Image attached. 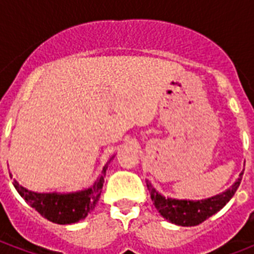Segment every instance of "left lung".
Returning <instances> with one entry per match:
<instances>
[{
  "mask_svg": "<svg viewBox=\"0 0 254 254\" xmlns=\"http://www.w3.org/2000/svg\"><path fill=\"white\" fill-rule=\"evenodd\" d=\"M241 179H243V173L240 174V178L237 179L236 183L231 189L227 190L225 192L204 199V200L196 201L175 200V199H170V197L166 199L161 193L157 192L149 182H146V185L155 208L158 209L159 213L165 219H167L174 224L192 227V225L200 224L204 220H207L209 216L215 215L217 211H220L232 199L236 190L240 186Z\"/></svg>",
  "mask_w": 254,
  "mask_h": 254,
  "instance_id": "left-lung-1",
  "label": "left lung"
}]
</instances>
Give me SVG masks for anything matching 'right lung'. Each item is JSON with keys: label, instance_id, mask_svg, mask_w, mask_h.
<instances>
[{"label": "right lung", "instance_id": "1", "mask_svg": "<svg viewBox=\"0 0 254 254\" xmlns=\"http://www.w3.org/2000/svg\"><path fill=\"white\" fill-rule=\"evenodd\" d=\"M107 169L108 163L104 166L101 175L91 189L75 193H37L23 189L15 181L14 187L26 203L47 220L57 224H72L85 219L88 213L96 207L101 195Z\"/></svg>", "mask_w": 254, "mask_h": 254}]
</instances>
